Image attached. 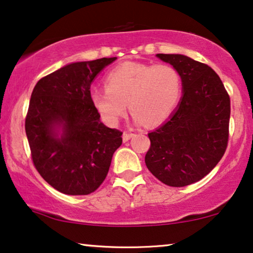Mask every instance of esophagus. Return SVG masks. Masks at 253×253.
Wrapping results in <instances>:
<instances>
[{
    "label": "esophagus",
    "mask_w": 253,
    "mask_h": 253,
    "mask_svg": "<svg viewBox=\"0 0 253 253\" xmlns=\"http://www.w3.org/2000/svg\"><path fill=\"white\" fill-rule=\"evenodd\" d=\"M133 134L134 133H132V132H127V131H126V132L123 133V141H127L131 137L133 136Z\"/></svg>",
    "instance_id": "esophagus-1"
}]
</instances>
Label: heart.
Segmentation results:
<instances>
[{
	"instance_id": "b5f03b06",
	"label": "heart",
	"mask_w": 253,
	"mask_h": 253,
	"mask_svg": "<svg viewBox=\"0 0 253 253\" xmlns=\"http://www.w3.org/2000/svg\"><path fill=\"white\" fill-rule=\"evenodd\" d=\"M106 88H93L91 100L102 119L116 124L127 103L137 123L155 126L166 122L181 100L182 76L170 64L124 63L106 76Z\"/></svg>"
}]
</instances>
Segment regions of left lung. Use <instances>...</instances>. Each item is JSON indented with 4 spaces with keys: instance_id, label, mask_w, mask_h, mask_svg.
I'll return each mask as SVG.
<instances>
[{
    "instance_id": "obj_1",
    "label": "left lung",
    "mask_w": 253,
    "mask_h": 253,
    "mask_svg": "<svg viewBox=\"0 0 253 253\" xmlns=\"http://www.w3.org/2000/svg\"><path fill=\"white\" fill-rule=\"evenodd\" d=\"M179 71L181 102L167 122L148 133V170L166 185L196 183L219 164L229 139L230 98L212 68L179 54H157Z\"/></svg>"
}]
</instances>
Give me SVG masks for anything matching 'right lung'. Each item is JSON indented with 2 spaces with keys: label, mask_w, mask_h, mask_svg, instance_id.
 Listing matches in <instances>:
<instances>
[{
  "label": "right lung",
  "mask_w": 253,
  "mask_h": 253,
  "mask_svg": "<svg viewBox=\"0 0 253 253\" xmlns=\"http://www.w3.org/2000/svg\"><path fill=\"white\" fill-rule=\"evenodd\" d=\"M115 60L65 65L41 78L33 88L25 119L31 158L41 177L64 195L94 192L122 144V131L106 126L91 100L93 79Z\"/></svg>",
  "instance_id": "1"
}]
</instances>
